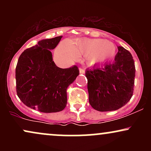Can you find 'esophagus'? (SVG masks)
<instances>
[{"instance_id": "esophagus-1", "label": "esophagus", "mask_w": 151, "mask_h": 151, "mask_svg": "<svg viewBox=\"0 0 151 151\" xmlns=\"http://www.w3.org/2000/svg\"><path fill=\"white\" fill-rule=\"evenodd\" d=\"M84 72H85V70H84L83 68H81V67H80V68H79V73L84 74Z\"/></svg>"}]
</instances>
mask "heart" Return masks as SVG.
Returning a JSON list of instances; mask_svg holds the SVG:
<instances>
[{
  "label": "heart",
  "instance_id": "heart-1",
  "mask_svg": "<svg viewBox=\"0 0 151 151\" xmlns=\"http://www.w3.org/2000/svg\"><path fill=\"white\" fill-rule=\"evenodd\" d=\"M116 51L115 45L106 40L82 38L72 42L64 41L57 49L56 55L64 62L74 61L79 55H85L89 65H96L112 60L116 55Z\"/></svg>",
  "mask_w": 151,
  "mask_h": 151
}]
</instances>
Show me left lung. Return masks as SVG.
I'll return each instance as SVG.
<instances>
[{
  "mask_svg": "<svg viewBox=\"0 0 151 151\" xmlns=\"http://www.w3.org/2000/svg\"><path fill=\"white\" fill-rule=\"evenodd\" d=\"M89 101L99 111H115L125 106L133 96L136 68L132 55L123 47H118L113 62L103 67L88 69Z\"/></svg>",
  "mask_w": 151,
  "mask_h": 151,
  "instance_id": "obj_1",
  "label": "left lung"
}]
</instances>
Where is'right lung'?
<instances>
[{
	"label": "right lung",
	"mask_w": 151,
	"mask_h": 151,
	"mask_svg": "<svg viewBox=\"0 0 151 151\" xmlns=\"http://www.w3.org/2000/svg\"><path fill=\"white\" fill-rule=\"evenodd\" d=\"M62 36L42 40L20 55L15 69L16 91L24 104L43 113L61 111L67 105V89L79 74L76 65L57 67L50 50Z\"/></svg>",
	"instance_id": "add662e5"
}]
</instances>
